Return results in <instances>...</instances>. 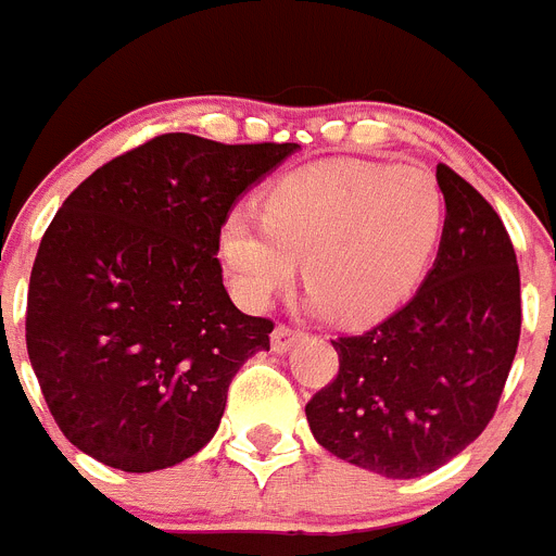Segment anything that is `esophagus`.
I'll use <instances>...</instances> for the list:
<instances>
[{
  "label": "esophagus",
  "mask_w": 556,
  "mask_h": 556,
  "mask_svg": "<svg viewBox=\"0 0 556 556\" xmlns=\"http://www.w3.org/2000/svg\"><path fill=\"white\" fill-rule=\"evenodd\" d=\"M300 339H302L300 330L288 328V325H277L274 333H270V348H274V353H288V350L300 342Z\"/></svg>",
  "instance_id": "1"
}]
</instances>
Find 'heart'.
Here are the masks:
<instances>
[{
	"label": "heart",
	"mask_w": 556,
	"mask_h": 556,
	"mask_svg": "<svg viewBox=\"0 0 556 556\" xmlns=\"http://www.w3.org/2000/svg\"><path fill=\"white\" fill-rule=\"evenodd\" d=\"M444 220V189L424 166L339 157L279 177L265 191L263 217L228 212L217 254L251 311L293 286L305 260L321 307L348 321H376L421 286Z\"/></svg>",
	"instance_id": "heart-1"
}]
</instances>
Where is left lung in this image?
I'll return each instance as SVG.
<instances>
[{
  "mask_svg": "<svg viewBox=\"0 0 556 556\" xmlns=\"http://www.w3.org/2000/svg\"><path fill=\"white\" fill-rule=\"evenodd\" d=\"M446 220L413 300L358 336H339V372L307 401L311 432L336 458L384 478L435 472L492 421L520 342V268L486 198L438 163Z\"/></svg>",
  "mask_w": 556,
  "mask_h": 556,
  "instance_id": "8db88e82",
  "label": "left lung"
}]
</instances>
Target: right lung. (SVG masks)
<instances>
[{
  "instance_id": "add662e5",
  "label": "right lung",
  "mask_w": 556,
  "mask_h": 556,
  "mask_svg": "<svg viewBox=\"0 0 556 556\" xmlns=\"http://www.w3.org/2000/svg\"><path fill=\"white\" fill-rule=\"evenodd\" d=\"M293 149L157 135L64 200L30 270L25 339L70 444L155 472L212 441L228 384L274 330L223 286V217Z\"/></svg>"
}]
</instances>
